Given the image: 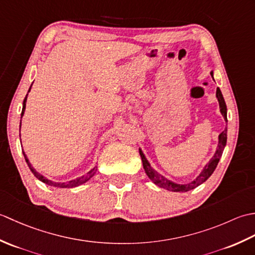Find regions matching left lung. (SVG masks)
Wrapping results in <instances>:
<instances>
[{
	"label": "left lung",
	"mask_w": 255,
	"mask_h": 255,
	"mask_svg": "<svg viewBox=\"0 0 255 255\" xmlns=\"http://www.w3.org/2000/svg\"><path fill=\"white\" fill-rule=\"evenodd\" d=\"M210 74H211V77H214L213 71L210 72ZM216 97H217V100L219 102L221 115L224 116L225 121L227 123L228 122L227 121V106H226V102L224 100L223 93H221L219 88H217V91H216ZM226 143H227V128L219 134L217 150H216V152H215L213 158H211L208 163L205 165L203 171L200 172V174L196 178H195L194 181H192L191 183H187V184H177V183L167 180L166 177L161 175L160 173H158L155 170H153L152 167H151L149 161L147 160V158H145V155L143 154L141 149H139V153H140V156H141L142 165H143V169H144L145 173H147L148 177L155 184V185H158L162 188H165V189H167V191H172V192H188V191H191V189L199 186L200 184H203L204 182L207 181L209 176L213 174L215 169L217 167V164L221 158V155H223Z\"/></svg>",
	"instance_id": "8db88e82"
}]
</instances>
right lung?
<instances>
[{"mask_svg":"<svg viewBox=\"0 0 255 255\" xmlns=\"http://www.w3.org/2000/svg\"><path fill=\"white\" fill-rule=\"evenodd\" d=\"M31 85H32V84H31ZM31 85H30V88H31ZM30 88H29L28 92L30 91ZM27 95H28V94H27ZM27 95H26V97L24 99V102H23V110H21V115H20L21 117H23L24 112H25V108H26ZM20 124H21V121H20V123H19V130H20ZM19 138H20V134H19ZM23 154H24V156H25V160H26V162H27V164H28L30 171L32 172V174H34L39 181L44 182V183L47 184V185H50V186H53V187L71 188V187H77V186H79V185H82V184H84L85 182H88L91 177H93L94 174L96 173V171H97V166H94L93 169H92L91 171H89L88 173H86V174H84V175H82V176H80V177H78V178H74V180L68 181V182H53V181L48 180L47 177H45L44 175H41L40 173H38V172L34 169V166H32V165L30 164V162H29L28 159H27V156H26L24 151H23Z\"/></svg>","mask_w":255,"mask_h":255,"instance_id":"obj_1","label":"right lung"}]
</instances>
